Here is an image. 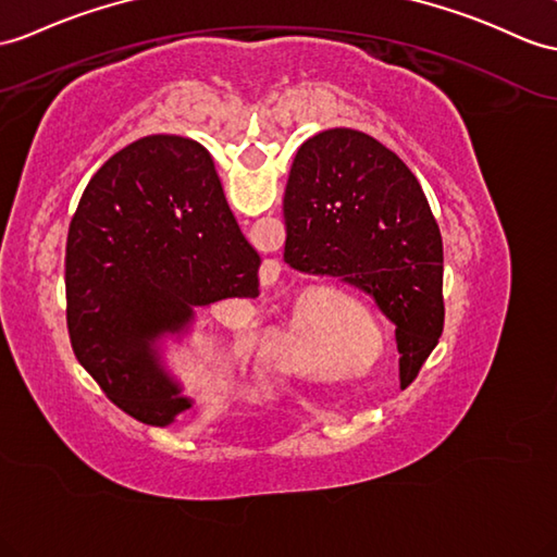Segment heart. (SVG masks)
<instances>
[{"mask_svg": "<svg viewBox=\"0 0 557 557\" xmlns=\"http://www.w3.org/2000/svg\"><path fill=\"white\" fill-rule=\"evenodd\" d=\"M361 319H363V309L351 300H345L333 311L321 314V325H317V329H309V325L293 329L281 343L274 345V359L300 373L319 371L323 363V345H325L323 341H325V331H329V325L337 321H361ZM355 349L363 351L366 345L361 343Z\"/></svg>", "mask_w": 557, "mask_h": 557, "instance_id": "b5f03b06", "label": "heart"}]
</instances>
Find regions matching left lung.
<instances>
[{"label":"left lung","instance_id":"left-lung-1","mask_svg":"<svg viewBox=\"0 0 557 557\" xmlns=\"http://www.w3.org/2000/svg\"><path fill=\"white\" fill-rule=\"evenodd\" d=\"M283 216V260L369 293L395 323L399 375H418L444 329V252L411 170L369 134L319 132L297 148Z\"/></svg>","mask_w":557,"mask_h":557}]
</instances>
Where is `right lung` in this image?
I'll list each match as a JSON object with an SVG mask.
<instances>
[{
    "label": "right lung",
    "mask_w": 557,
    "mask_h": 557,
    "mask_svg": "<svg viewBox=\"0 0 557 557\" xmlns=\"http://www.w3.org/2000/svg\"><path fill=\"white\" fill-rule=\"evenodd\" d=\"M260 255L198 141L151 134L91 176L67 232V333L117 409L165 428L194 401L160 359L196 311L260 295Z\"/></svg>",
    "instance_id": "right-lung-1"
}]
</instances>
